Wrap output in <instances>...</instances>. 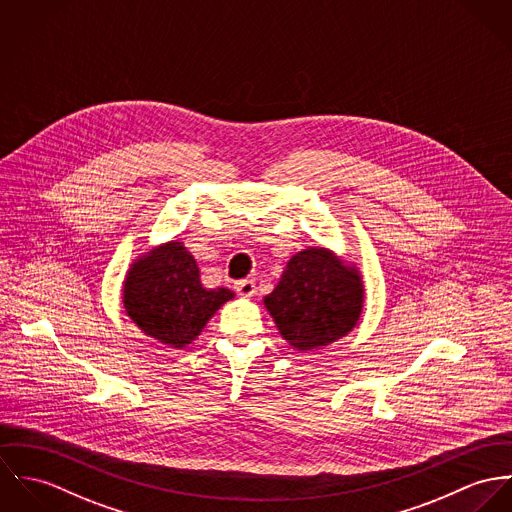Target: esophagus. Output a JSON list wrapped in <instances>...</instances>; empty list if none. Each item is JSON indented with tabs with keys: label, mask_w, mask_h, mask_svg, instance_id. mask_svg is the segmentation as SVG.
<instances>
[{
	"label": "esophagus",
	"mask_w": 512,
	"mask_h": 512,
	"mask_svg": "<svg viewBox=\"0 0 512 512\" xmlns=\"http://www.w3.org/2000/svg\"><path fill=\"white\" fill-rule=\"evenodd\" d=\"M235 292L239 296H253L255 294V283L251 279H243V281L235 283Z\"/></svg>",
	"instance_id": "esophagus-1"
}]
</instances>
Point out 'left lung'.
<instances>
[{
	"label": "left lung",
	"instance_id": "8db88e82",
	"mask_svg": "<svg viewBox=\"0 0 512 512\" xmlns=\"http://www.w3.org/2000/svg\"><path fill=\"white\" fill-rule=\"evenodd\" d=\"M284 340L318 349L343 338L359 320L363 286L355 269L326 249L296 253L275 290L265 298Z\"/></svg>",
	"mask_w": 512,
	"mask_h": 512
}]
</instances>
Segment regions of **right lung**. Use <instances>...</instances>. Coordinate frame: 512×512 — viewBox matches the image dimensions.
I'll use <instances>...</instances> for the list:
<instances>
[{"label": "right lung", "mask_w": 512, "mask_h": 512, "mask_svg": "<svg viewBox=\"0 0 512 512\" xmlns=\"http://www.w3.org/2000/svg\"><path fill=\"white\" fill-rule=\"evenodd\" d=\"M233 292L208 290L200 283L194 257L180 243H169L137 261L123 286L131 320L151 338L184 347Z\"/></svg>", "instance_id": "obj_1"}]
</instances>
